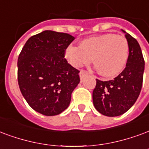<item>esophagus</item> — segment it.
<instances>
[{"label": "esophagus", "mask_w": 149, "mask_h": 149, "mask_svg": "<svg viewBox=\"0 0 149 149\" xmlns=\"http://www.w3.org/2000/svg\"><path fill=\"white\" fill-rule=\"evenodd\" d=\"M87 76H88V72L84 71V70H81L80 72V77L81 80L84 79V77H86Z\"/></svg>", "instance_id": "34e87169"}]
</instances>
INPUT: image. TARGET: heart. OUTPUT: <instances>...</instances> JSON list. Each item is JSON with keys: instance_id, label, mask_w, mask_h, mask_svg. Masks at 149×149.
Masks as SVG:
<instances>
[{"instance_id": "1", "label": "heart", "mask_w": 149, "mask_h": 149, "mask_svg": "<svg viewBox=\"0 0 149 149\" xmlns=\"http://www.w3.org/2000/svg\"><path fill=\"white\" fill-rule=\"evenodd\" d=\"M65 57L72 65L80 68L93 61L100 73L114 77L125 68L129 57V44L125 37L114 34L94 36L81 41L80 46L69 45Z\"/></svg>"}]
</instances>
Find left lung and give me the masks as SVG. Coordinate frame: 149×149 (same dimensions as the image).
Segmentation results:
<instances>
[{"instance_id":"obj_1","label":"left lung","mask_w":149,"mask_h":149,"mask_svg":"<svg viewBox=\"0 0 149 149\" xmlns=\"http://www.w3.org/2000/svg\"><path fill=\"white\" fill-rule=\"evenodd\" d=\"M125 33L129 44L126 67L113 80L96 79L92 100L95 109L108 117L119 116L129 111L139 96L143 83L145 60L139 43L130 34Z\"/></svg>"}]
</instances>
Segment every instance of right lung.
<instances>
[{
	"mask_svg": "<svg viewBox=\"0 0 149 149\" xmlns=\"http://www.w3.org/2000/svg\"><path fill=\"white\" fill-rule=\"evenodd\" d=\"M75 38L44 31L33 35L19 55L17 79L20 91L32 109L47 116L58 115L69 107L80 83V71L65 58Z\"/></svg>",
	"mask_w": 149,
	"mask_h": 149,
	"instance_id": "right-lung-1",
	"label": "right lung"
}]
</instances>
